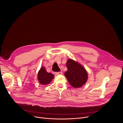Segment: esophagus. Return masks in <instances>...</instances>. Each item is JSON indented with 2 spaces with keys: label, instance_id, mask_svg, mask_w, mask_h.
Instances as JSON below:
<instances>
[{
  "label": "esophagus",
  "instance_id": "esophagus-1",
  "mask_svg": "<svg viewBox=\"0 0 123 123\" xmlns=\"http://www.w3.org/2000/svg\"><path fill=\"white\" fill-rule=\"evenodd\" d=\"M55 74L57 75H62V71L56 72H55Z\"/></svg>",
  "mask_w": 123,
  "mask_h": 123
}]
</instances>
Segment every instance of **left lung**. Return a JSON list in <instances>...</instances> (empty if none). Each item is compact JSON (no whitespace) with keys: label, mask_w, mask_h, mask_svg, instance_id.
<instances>
[{"label":"left lung","mask_w":123,"mask_h":123,"mask_svg":"<svg viewBox=\"0 0 123 123\" xmlns=\"http://www.w3.org/2000/svg\"><path fill=\"white\" fill-rule=\"evenodd\" d=\"M66 66L68 70L64 75L73 87L80 88L86 83L88 73L81 65L72 59H69Z\"/></svg>","instance_id":"8db88e82"}]
</instances>
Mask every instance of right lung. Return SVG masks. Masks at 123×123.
I'll return each mask as SVG.
<instances>
[{
	"label": "right lung",
	"instance_id": "right-lung-1",
	"mask_svg": "<svg viewBox=\"0 0 123 123\" xmlns=\"http://www.w3.org/2000/svg\"><path fill=\"white\" fill-rule=\"evenodd\" d=\"M54 77L53 74L47 72L45 68L42 67L38 71L37 79L41 84L46 85L49 84L51 82Z\"/></svg>",
	"mask_w": 123,
	"mask_h": 123
}]
</instances>
